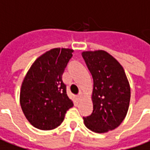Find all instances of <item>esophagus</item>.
I'll return each instance as SVG.
<instances>
[{"instance_id": "34e87169", "label": "esophagus", "mask_w": 150, "mask_h": 150, "mask_svg": "<svg viewBox=\"0 0 150 150\" xmlns=\"http://www.w3.org/2000/svg\"><path fill=\"white\" fill-rule=\"evenodd\" d=\"M83 97V93L80 92V93H79L78 96H77V97H76V100H77V101H79V100H81V98H82Z\"/></svg>"}]
</instances>
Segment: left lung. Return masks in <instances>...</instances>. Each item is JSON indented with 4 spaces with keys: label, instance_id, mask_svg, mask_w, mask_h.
<instances>
[{
    "label": "left lung",
    "instance_id": "1",
    "mask_svg": "<svg viewBox=\"0 0 150 150\" xmlns=\"http://www.w3.org/2000/svg\"><path fill=\"white\" fill-rule=\"evenodd\" d=\"M82 57L93 79V110L83 117V122L94 132L105 133L118 127L126 117L129 82L121 64L104 50L84 51Z\"/></svg>",
    "mask_w": 150,
    "mask_h": 150
}]
</instances>
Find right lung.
<instances>
[{
    "mask_svg": "<svg viewBox=\"0 0 150 150\" xmlns=\"http://www.w3.org/2000/svg\"><path fill=\"white\" fill-rule=\"evenodd\" d=\"M73 52L63 48L47 51L33 62L24 77L20 90L21 108L28 122L38 129L57 127L74 105L62 79Z\"/></svg>",
    "mask_w": 150,
    "mask_h": 150,
    "instance_id": "add662e5",
    "label": "right lung"
}]
</instances>
